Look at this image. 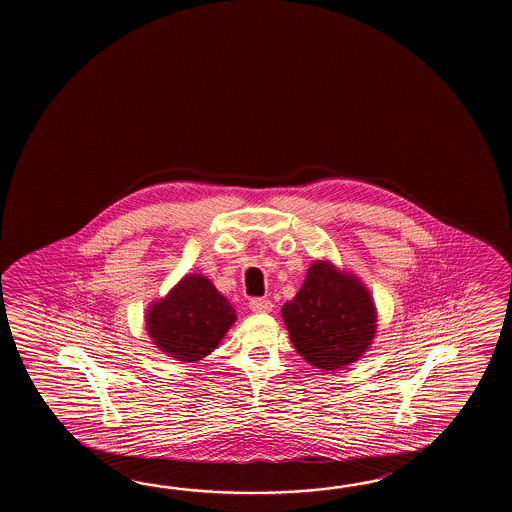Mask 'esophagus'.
Wrapping results in <instances>:
<instances>
[{
    "label": "esophagus",
    "instance_id": "1",
    "mask_svg": "<svg viewBox=\"0 0 512 512\" xmlns=\"http://www.w3.org/2000/svg\"><path fill=\"white\" fill-rule=\"evenodd\" d=\"M249 305L254 313H271L272 307H274L271 300H267V298H252Z\"/></svg>",
    "mask_w": 512,
    "mask_h": 512
}]
</instances>
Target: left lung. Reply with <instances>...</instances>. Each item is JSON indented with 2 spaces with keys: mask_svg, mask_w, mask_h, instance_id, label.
I'll list each match as a JSON object with an SVG mask.
<instances>
[{
  "mask_svg": "<svg viewBox=\"0 0 512 512\" xmlns=\"http://www.w3.org/2000/svg\"><path fill=\"white\" fill-rule=\"evenodd\" d=\"M282 316L294 349L316 370L357 362L377 333L370 291L331 261H313L300 291L283 305Z\"/></svg>",
  "mask_w": 512,
  "mask_h": 512,
  "instance_id": "obj_1",
  "label": "left lung"
}]
</instances>
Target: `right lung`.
<instances>
[{
  "mask_svg": "<svg viewBox=\"0 0 512 512\" xmlns=\"http://www.w3.org/2000/svg\"><path fill=\"white\" fill-rule=\"evenodd\" d=\"M236 322V309L201 274H186L146 315L148 335L168 357L205 359Z\"/></svg>",
  "mask_w": 512,
  "mask_h": 512,
  "instance_id": "add662e5",
  "label": "right lung"
}]
</instances>
